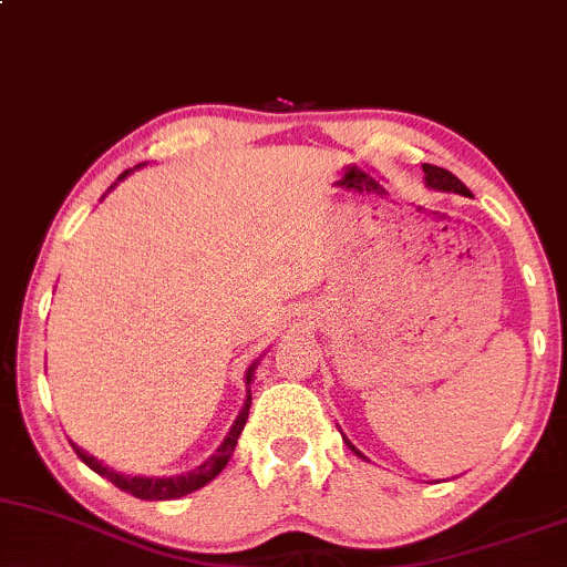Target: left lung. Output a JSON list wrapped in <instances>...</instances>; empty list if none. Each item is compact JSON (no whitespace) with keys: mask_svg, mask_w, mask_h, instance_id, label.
Returning a JSON list of instances; mask_svg holds the SVG:
<instances>
[{"mask_svg":"<svg viewBox=\"0 0 567 567\" xmlns=\"http://www.w3.org/2000/svg\"><path fill=\"white\" fill-rule=\"evenodd\" d=\"M422 172H425V184L431 189H441V193H460V195H470V189L465 187V184H462L460 179H456V176L452 174V172H446V168H441V166H431V163H422ZM346 443H349V449L357 456H361V460H367L364 454L359 452L357 446H353V443L346 439Z\"/></svg>","mask_w":567,"mask_h":567,"instance_id":"8db88e82","label":"left lung"}]
</instances>
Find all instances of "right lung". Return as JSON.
Here are the masks:
<instances>
[{
    "mask_svg": "<svg viewBox=\"0 0 567 567\" xmlns=\"http://www.w3.org/2000/svg\"><path fill=\"white\" fill-rule=\"evenodd\" d=\"M140 168V166H136ZM132 172H124L118 176L121 179H126V176ZM115 187V184H113ZM111 187V189H113ZM256 364L248 367V372H245V385H250V380H254V372H256ZM248 412H250V388H248V395H245V404L240 409V414H237L235 425L229 427L227 439H224L221 446L216 449V454H210L203 465H197L195 470H189V473H182V475H174V478H145V475H124V473H115V470L105 467L102 462L94 460V456H89L84 449H79L76 443H73V452L79 454V460L84 462L86 467H92L94 473L102 475V478H107L113 483V486H118L121 491H126V494L136 496V499H150V502H166V499H179V496H187L193 494V491L203 488L206 483H210L216 478L218 473H221L224 467H227L231 452H235L237 446V439H240L245 422H248Z\"/></svg>",
    "mask_w": 567,
    "mask_h": 567,
    "instance_id": "right-lung-1",
    "label": "right lung"
}]
</instances>
